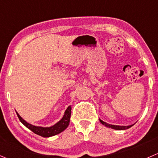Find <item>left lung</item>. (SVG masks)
I'll return each mask as SVG.
<instances>
[{"mask_svg": "<svg viewBox=\"0 0 158 158\" xmlns=\"http://www.w3.org/2000/svg\"><path fill=\"white\" fill-rule=\"evenodd\" d=\"M99 121H100V123H102V125H105V126L107 127L112 128V129H114V130H118V131H122V130L129 129L130 127H131L132 126H134V124L130 125V126H117V125L109 124V123H106V122L102 121V120H100V119H99Z\"/></svg>", "mask_w": 158, "mask_h": 158, "instance_id": "left-lung-1", "label": "left lung"}]
</instances>
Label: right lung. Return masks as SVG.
Wrapping results in <instances>:
<instances>
[{
    "mask_svg": "<svg viewBox=\"0 0 158 158\" xmlns=\"http://www.w3.org/2000/svg\"><path fill=\"white\" fill-rule=\"evenodd\" d=\"M71 106H68V108H67L66 110L65 111V113H64L62 119H61L58 123H56L55 125H53V126L52 127H48L34 126V125L26 122L25 120L17 113V112L16 113L17 115H18V118H19L20 121H21L26 127L28 128L29 130H31L32 132H34L35 134H38V135L39 136H42V137H49L56 135V134H60L61 132L65 131V130L68 127L70 121V116H71Z\"/></svg>",
    "mask_w": 158,
    "mask_h": 158,
    "instance_id": "1",
    "label": "right lung"
}]
</instances>
